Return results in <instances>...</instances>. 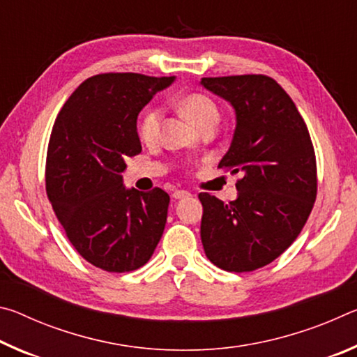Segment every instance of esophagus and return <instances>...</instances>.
Segmentation results:
<instances>
[{"instance_id": "esophagus-1", "label": "esophagus", "mask_w": 357, "mask_h": 357, "mask_svg": "<svg viewBox=\"0 0 357 357\" xmlns=\"http://www.w3.org/2000/svg\"><path fill=\"white\" fill-rule=\"evenodd\" d=\"M187 197H190V192H187V190H174L173 192L174 200H181V198H187Z\"/></svg>"}]
</instances>
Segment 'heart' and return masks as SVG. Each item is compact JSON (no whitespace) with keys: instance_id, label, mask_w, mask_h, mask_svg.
<instances>
[{"instance_id":"heart-1","label":"heart","mask_w":357,"mask_h":357,"mask_svg":"<svg viewBox=\"0 0 357 357\" xmlns=\"http://www.w3.org/2000/svg\"><path fill=\"white\" fill-rule=\"evenodd\" d=\"M179 108L193 124L202 128L208 121H219V108L204 94H189L179 100ZM162 112L159 108H149L143 113L138 123V135L144 143H154L159 137Z\"/></svg>"}]
</instances>
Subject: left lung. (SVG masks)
Here are the masks:
<instances>
[{
    "label": "left lung",
    "mask_w": 357,
    "mask_h": 357,
    "mask_svg": "<svg viewBox=\"0 0 357 357\" xmlns=\"http://www.w3.org/2000/svg\"><path fill=\"white\" fill-rule=\"evenodd\" d=\"M200 83L233 107L236 128L219 168L243 173L236 200L198 195L203 249L219 268L249 273L280 257L309 219L317 198L315 151L294 102L271 77Z\"/></svg>",
    "instance_id": "left-lung-1"
}]
</instances>
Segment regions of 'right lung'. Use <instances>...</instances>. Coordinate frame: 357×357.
<instances>
[{
    "label": "right lung",
    "instance_id": "obj_1",
    "mask_svg": "<svg viewBox=\"0 0 357 357\" xmlns=\"http://www.w3.org/2000/svg\"><path fill=\"white\" fill-rule=\"evenodd\" d=\"M174 77L100 74L84 80L58 113L45 187L75 250L108 273L148 263L167 223L170 197L123 184L126 157L142 153L137 118Z\"/></svg>",
    "mask_w": 357,
    "mask_h": 357
}]
</instances>
